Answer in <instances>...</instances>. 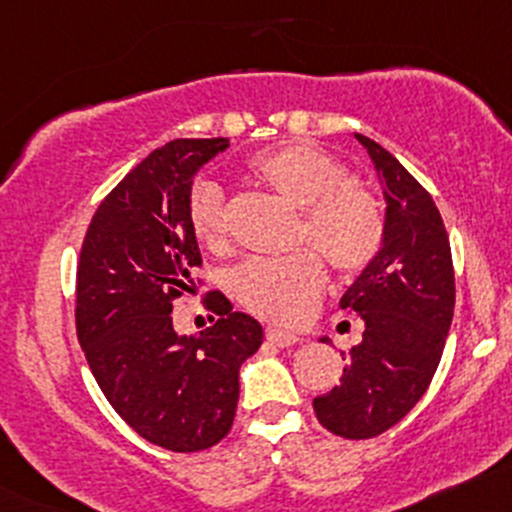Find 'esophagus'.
Listing matches in <instances>:
<instances>
[{
    "label": "esophagus",
    "mask_w": 512,
    "mask_h": 512,
    "mask_svg": "<svg viewBox=\"0 0 512 512\" xmlns=\"http://www.w3.org/2000/svg\"><path fill=\"white\" fill-rule=\"evenodd\" d=\"M267 340L277 347H291L296 345V342H301L299 335H294L291 330L284 328H267Z\"/></svg>",
    "instance_id": "1"
}]
</instances>
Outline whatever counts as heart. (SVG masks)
Listing matches in <instances>:
<instances>
[{"mask_svg": "<svg viewBox=\"0 0 512 512\" xmlns=\"http://www.w3.org/2000/svg\"><path fill=\"white\" fill-rule=\"evenodd\" d=\"M250 172L296 209H303L301 238L323 252L340 272H359L379 255L386 233L381 201L347 182V170L311 143H284L250 160ZM196 240L216 247L226 238V206L213 182H196L189 199ZM325 286L318 252L250 257L230 277V289L250 311L272 320H299L316 306Z\"/></svg>", "mask_w": 512, "mask_h": 512, "instance_id": "b5f03b06", "label": "heart"}]
</instances>
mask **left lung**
Segmentation results:
<instances>
[{"instance_id":"obj_1","label":"left lung","mask_w":512,"mask_h":512,"mask_svg":"<svg viewBox=\"0 0 512 512\" xmlns=\"http://www.w3.org/2000/svg\"><path fill=\"white\" fill-rule=\"evenodd\" d=\"M386 201L379 255L347 286L340 308L364 320L340 384L313 398L318 423L347 440L381 435L411 413L437 372L454 316V269L432 196L372 138L355 133ZM328 342V338H320Z\"/></svg>"}]
</instances>
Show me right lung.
I'll return each instance as SVG.
<instances>
[{"instance_id":"obj_1","label":"right lung","mask_w":512,"mask_h":512,"mask_svg":"<svg viewBox=\"0 0 512 512\" xmlns=\"http://www.w3.org/2000/svg\"><path fill=\"white\" fill-rule=\"evenodd\" d=\"M228 138H177L133 167L106 196L77 265V340L114 411L148 442L201 452L233 428L240 367L260 350L262 325L233 311L204 333L172 325V301L201 265L189 226L194 177Z\"/></svg>"}]
</instances>
